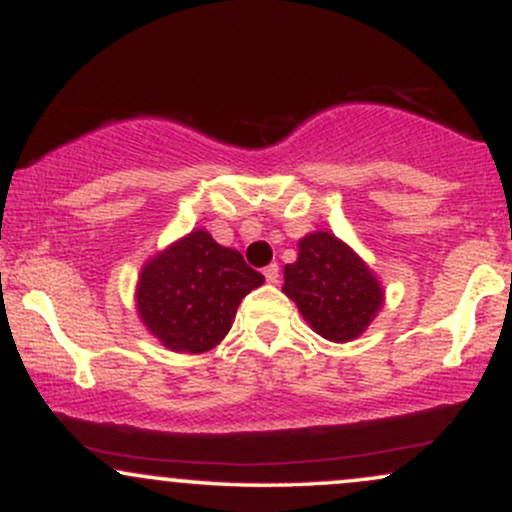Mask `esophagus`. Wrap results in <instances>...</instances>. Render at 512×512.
Segmentation results:
<instances>
[{
	"label": "esophagus",
	"mask_w": 512,
	"mask_h": 512,
	"mask_svg": "<svg viewBox=\"0 0 512 512\" xmlns=\"http://www.w3.org/2000/svg\"><path fill=\"white\" fill-rule=\"evenodd\" d=\"M264 279H267V284H276L279 281V264H267L264 267Z\"/></svg>",
	"instance_id": "1"
}]
</instances>
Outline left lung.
Listing matches in <instances>:
<instances>
[{"instance_id":"1","label":"left lung","mask_w":512,"mask_h":512,"mask_svg":"<svg viewBox=\"0 0 512 512\" xmlns=\"http://www.w3.org/2000/svg\"><path fill=\"white\" fill-rule=\"evenodd\" d=\"M284 293L317 334L349 342L383 305V289L354 250L332 233H310L298 243V260L284 267Z\"/></svg>"}]
</instances>
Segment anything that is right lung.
<instances>
[{
    "instance_id": "right-lung-1",
    "label": "right lung",
    "mask_w": 512,
    "mask_h": 512,
    "mask_svg": "<svg viewBox=\"0 0 512 512\" xmlns=\"http://www.w3.org/2000/svg\"><path fill=\"white\" fill-rule=\"evenodd\" d=\"M262 284L264 276L238 250L192 231L146 264L137 308L163 346L202 354L226 337L240 301Z\"/></svg>"
}]
</instances>
